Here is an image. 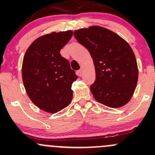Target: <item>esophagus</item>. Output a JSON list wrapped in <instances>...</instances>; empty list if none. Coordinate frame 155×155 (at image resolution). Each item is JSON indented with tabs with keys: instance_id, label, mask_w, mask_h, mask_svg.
I'll list each match as a JSON object with an SVG mask.
<instances>
[{
	"instance_id": "34e87169",
	"label": "esophagus",
	"mask_w": 155,
	"mask_h": 155,
	"mask_svg": "<svg viewBox=\"0 0 155 155\" xmlns=\"http://www.w3.org/2000/svg\"><path fill=\"white\" fill-rule=\"evenodd\" d=\"M82 72H83V69L81 68L80 70H78V75H79V76H82Z\"/></svg>"
}]
</instances>
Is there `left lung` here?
<instances>
[{"mask_svg":"<svg viewBox=\"0 0 155 155\" xmlns=\"http://www.w3.org/2000/svg\"><path fill=\"white\" fill-rule=\"evenodd\" d=\"M75 38L93 59L96 79L90 89L98 103L119 108L130 101L138 82L137 59L127 42L98 25L76 30Z\"/></svg>","mask_w":155,"mask_h":155,"instance_id":"1","label":"left lung"}]
</instances>
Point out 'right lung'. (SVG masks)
Here are the masks:
<instances>
[{"instance_id": "add662e5", "label": "right lung", "mask_w": 155, "mask_h": 155, "mask_svg": "<svg viewBox=\"0 0 155 155\" xmlns=\"http://www.w3.org/2000/svg\"><path fill=\"white\" fill-rule=\"evenodd\" d=\"M72 36L71 30L40 36L24 55L21 76L26 93L34 105L48 113L64 109L73 98L71 85L78 76L60 54Z\"/></svg>"}]
</instances>
